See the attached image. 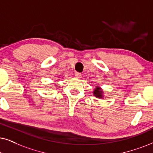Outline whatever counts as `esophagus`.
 Wrapping results in <instances>:
<instances>
[{
  "label": "esophagus",
  "mask_w": 153,
  "mask_h": 153,
  "mask_svg": "<svg viewBox=\"0 0 153 153\" xmlns=\"http://www.w3.org/2000/svg\"><path fill=\"white\" fill-rule=\"evenodd\" d=\"M75 78H81L82 75H81V73H75Z\"/></svg>",
  "instance_id": "esophagus-1"
}]
</instances>
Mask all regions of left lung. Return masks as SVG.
Instances as JSON below:
<instances>
[{"label": "left lung", "mask_w": 153, "mask_h": 153, "mask_svg": "<svg viewBox=\"0 0 153 153\" xmlns=\"http://www.w3.org/2000/svg\"><path fill=\"white\" fill-rule=\"evenodd\" d=\"M93 94L94 96L97 97H99V98L103 97V95H102V91L100 87H97V88L94 89Z\"/></svg>", "instance_id": "8db88e82"}]
</instances>
